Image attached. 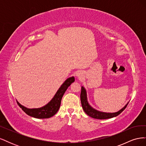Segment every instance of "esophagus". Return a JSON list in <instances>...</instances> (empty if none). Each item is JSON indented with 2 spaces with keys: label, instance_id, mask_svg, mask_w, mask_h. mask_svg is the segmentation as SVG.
<instances>
[{
  "label": "esophagus",
  "instance_id": "esophagus-1",
  "mask_svg": "<svg viewBox=\"0 0 146 146\" xmlns=\"http://www.w3.org/2000/svg\"><path fill=\"white\" fill-rule=\"evenodd\" d=\"M76 75H77V76L78 77H82V73H81L80 72H78L76 74Z\"/></svg>",
  "mask_w": 146,
  "mask_h": 146
}]
</instances>
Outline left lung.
I'll return each mask as SVG.
<instances>
[{
    "label": "left lung",
    "mask_w": 146,
    "mask_h": 146,
    "mask_svg": "<svg viewBox=\"0 0 146 146\" xmlns=\"http://www.w3.org/2000/svg\"><path fill=\"white\" fill-rule=\"evenodd\" d=\"M80 100H81L82 108L84 110V111L87 114V115L92 118L98 119H106L112 118L118 116L119 114H120L123 110L125 109L128 104H129L128 103L124 107L122 108L121 110H119V111L116 113H104V112L97 111V110H96L95 109L92 108L89 105V104L88 103L86 90L83 86L82 87V90H81V93H80Z\"/></svg>",
    "instance_id": "8db88e82"
}]
</instances>
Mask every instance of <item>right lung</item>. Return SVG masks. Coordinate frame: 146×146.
Instances as JSON below:
<instances>
[{
	"label": "right lung",
	"mask_w": 146,
	"mask_h": 146,
	"mask_svg": "<svg viewBox=\"0 0 146 146\" xmlns=\"http://www.w3.org/2000/svg\"><path fill=\"white\" fill-rule=\"evenodd\" d=\"M74 81L75 78L74 77L68 78L59 88L54 98L51 100L50 102H48L46 105L41 108L29 109L21 105L18 102H17V104L29 116L38 119H46L51 117L55 115L58 111L61 105V99H62L64 92L68 89V88Z\"/></svg>",
	"instance_id": "add662e5"
}]
</instances>
